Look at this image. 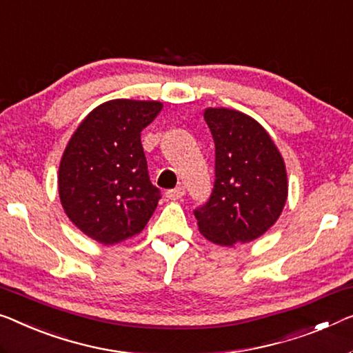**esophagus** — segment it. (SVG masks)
<instances>
[{
    "label": "esophagus",
    "instance_id": "34e87169",
    "mask_svg": "<svg viewBox=\"0 0 353 353\" xmlns=\"http://www.w3.org/2000/svg\"><path fill=\"white\" fill-rule=\"evenodd\" d=\"M183 194H185V188L183 187H176V188H171V190L166 192V198L171 199V201H177V199H182Z\"/></svg>",
    "mask_w": 353,
    "mask_h": 353
}]
</instances>
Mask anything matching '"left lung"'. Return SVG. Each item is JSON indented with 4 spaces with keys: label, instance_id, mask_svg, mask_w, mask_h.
<instances>
[{
    "label": "left lung",
    "instance_id": "obj_1",
    "mask_svg": "<svg viewBox=\"0 0 353 353\" xmlns=\"http://www.w3.org/2000/svg\"><path fill=\"white\" fill-rule=\"evenodd\" d=\"M204 120L215 144V181L208 203L194 209L199 233L220 245L250 243L285 206V163L268 131L249 115L208 108Z\"/></svg>",
    "mask_w": 353,
    "mask_h": 353
}]
</instances>
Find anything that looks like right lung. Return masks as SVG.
I'll return each instance as SVG.
<instances>
[{"label": "right lung", "instance_id": "add662e5", "mask_svg": "<svg viewBox=\"0 0 353 353\" xmlns=\"http://www.w3.org/2000/svg\"><path fill=\"white\" fill-rule=\"evenodd\" d=\"M160 101L112 99L94 108L71 136L59 170L61 206L99 244L141 233L157 209L141 131L160 114Z\"/></svg>", "mask_w": 353, "mask_h": 353}]
</instances>
